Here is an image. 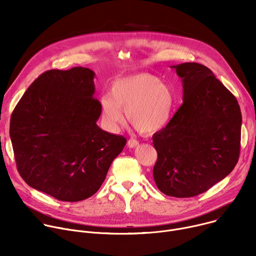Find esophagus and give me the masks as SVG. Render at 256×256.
Segmentation results:
<instances>
[{
  "label": "esophagus",
  "mask_w": 256,
  "mask_h": 256,
  "mask_svg": "<svg viewBox=\"0 0 256 256\" xmlns=\"http://www.w3.org/2000/svg\"><path fill=\"white\" fill-rule=\"evenodd\" d=\"M136 146H138V140H134V138H130V140H128V148L132 149V148H136Z\"/></svg>",
  "instance_id": "obj_1"
}]
</instances>
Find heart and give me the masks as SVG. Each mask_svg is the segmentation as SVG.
Returning a JSON list of instances; mask_svg holds the SVG:
<instances>
[{
    "label": "heart",
    "instance_id": "b5f03b06",
    "mask_svg": "<svg viewBox=\"0 0 256 256\" xmlns=\"http://www.w3.org/2000/svg\"><path fill=\"white\" fill-rule=\"evenodd\" d=\"M175 105L172 87L154 75L140 72L114 82L109 96L100 100L101 116L107 128L116 130L128 120L142 134H155L171 120Z\"/></svg>",
    "mask_w": 256,
    "mask_h": 256
}]
</instances>
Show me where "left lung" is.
<instances>
[{
    "instance_id": "obj_1",
    "label": "left lung",
    "mask_w": 256,
    "mask_h": 256,
    "mask_svg": "<svg viewBox=\"0 0 256 256\" xmlns=\"http://www.w3.org/2000/svg\"><path fill=\"white\" fill-rule=\"evenodd\" d=\"M182 81L184 103L153 136V169L161 192L174 198L200 194L234 169L240 154L242 116L235 96L198 62L171 66Z\"/></svg>"
}]
</instances>
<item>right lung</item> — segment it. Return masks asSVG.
Masks as SVG:
<instances>
[{
  "mask_svg": "<svg viewBox=\"0 0 256 256\" xmlns=\"http://www.w3.org/2000/svg\"><path fill=\"white\" fill-rule=\"evenodd\" d=\"M95 72L83 66L50 70L23 94L11 116L10 138L26 184L62 202L100 188L126 140L97 126Z\"/></svg>",
  "mask_w": 256,
  "mask_h": 256,
  "instance_id": "add662e5",
  "label": "right lung"
}]
</instances>
